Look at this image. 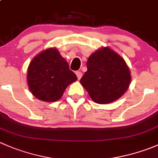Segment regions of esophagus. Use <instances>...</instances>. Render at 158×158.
Returning a JSON list of instances; mask_svg holds the SVG:
<instances>
[{
  "label": "esophagus",
  "instance_id": "obj_1",
  "mask_svg": "<svg viewBox=\"0 0 158 158\" xmlns=\"http://www.w3.org/2000/svg\"><path fill=\"white\" fill-rule=\"evenodd\" d=\"M76 76H77L78 79H80L81 77H82V73H81V72L77 71V72H76Z\"/></svg>",
  "mask_w": 158,
  "mask_h": 158
}]
</instances>
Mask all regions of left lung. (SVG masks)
I'll return each instance as SVG.
<instances>
[{
  "label": "left lung",
  "mask_w": 158,
  "mask_h": 158,
  "mask_svg": "<svg viewBox=\"0 0 158 158\" xmlns=\"http://www.w3.org/2000/svg\"><path fill=\"white\" fill-rule=\"evenodd\" d=\"M80 82L95 102L108 104L118 99L128 88L131 74L125 60L104 47L92 53Z\"/></svg>",
  "instance_id": "obj_1"
}]
</instances>
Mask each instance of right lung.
I'll use <instances>...</instances> for the list:
<instances>
[{"instance_id": "right-lung-1", "label": "right lung", "mask_w": 158, "mask_h": 158, "mask_svg": "<svg viewBox=\"0 0 158 158\" xmlns=\"http://www.w3.org/2000/svg\"><path fill=\"white\" fill-rule=\"evenodd\" d=\"M77 80L76 75L56 49H48L36 56L27 70L28 86L31 93L44 102H56L66 87Z\"/></svg>"}]
</instances>
